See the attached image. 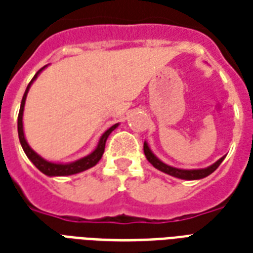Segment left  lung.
Masks as SVG:
<instances>
[{
    "label": "left lung",
    "instance_id": "left-lung-1",
    "mask_svg": "<svg viewBox=\"0 0 253 253\" xmlns=\"http://www.w3.org/2000/svg\"><path fill=\"white\" fill-rule=\"evenodd\" d=\"M143 150H144V155H146L147 160L152 164L156 169L162 170V172L167 173L169 176L177 177V178H181V180H200V178H204V177H208L209 174H211L214 170H215L218 167L220 166V163L223 162V158H220L218 162H215L212 166L208 167V168H202V169H178L174 168V167H170L166 163H163L162 160H159L154 154L152 151L150 150V147L144 142V146H143Z\"/></svg>",
    "mask_w": 253,
    "mask_h": 253
}]
</instances>
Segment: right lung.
<instances>
[{
	"instance_id": "1",
	"label": "right lung",
	"mask_w": 253,
	"mask_h": 253,
	"mask_svg": "<svg viewBox=\"0 0 253 253\" xmlns=\"http://www.w3.org/2000/svg\"><path fill=\"white\" fill-rule=\"evenodd\" d=\"M47 67V65H45ZM43 67L42 69H39L37 73H35V76L33 77V80L30 81V84L27 85L26 87L25 94H23V98H22L21 102V109H19V114H18V136H19V142H21V146L25 151L26 156L31 160L34 166L37 167L42 173H44L47 176L52 177V176H71V174H76V173L84 172L86 169L91 168V167H94L97 163L101 160L103 155V151H105V144H106V140L109 138V135L113 132V131L118 127V123H115L114 126H111L110 128H107L105 132L102 134L101 139H99L98 146L95 147V150L89 154L85 158L80 159V160H76V162L73 163H67V164H57V163H52V162H47L45 159H43L42 156L35 152V151L29 146V143L26 140L25 138V132H23V122H22V119H23V107H25V102H26V97H27V93H29V89L31 86V84L34 83V80L37 79L38 75L45 68Z\"/></svg>"
}]
</instances>
